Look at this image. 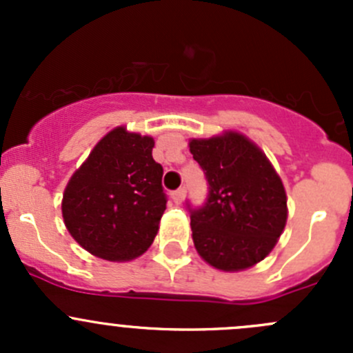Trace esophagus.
<instances>
[{
  "instance_id": "34e87169",
  "label": "esophagus",
  "mask_w": 353,
  "mask_h": 353,
  "mask_svg": "<svg viewBox=\"0 0 353 353\" xmlns=\"http://www.w3.org/2000/svg\"><path fill=\"white\" fill-rule=\"evenodd\" d=\"M184 196H186V188H179V190H176L172 193L174 203H177V205H181V203H183Z\"/></svg>"
}]
</instances>
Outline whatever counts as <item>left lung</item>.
I'll use <instances>...</instances> for the list:
<instances>
[{
  "mask_svg": "<svg viewBox=\"0 0 353 353\" xmlns=\"http://www.w3.org/2000/svg\"><path fill=\"white\" fill-rule=\"evenodd\" d=\"M190 152L208 183L191 213L194 248L208 265L239 272L265 259L287 222V194L266 155L244 134L227 131L191 140Z\"/></svg>",
  "mask_w": 353,
  "mask_h": 353,
  "instance_id": "8db88e82",
  "label": "left lung"
}]
</instances>
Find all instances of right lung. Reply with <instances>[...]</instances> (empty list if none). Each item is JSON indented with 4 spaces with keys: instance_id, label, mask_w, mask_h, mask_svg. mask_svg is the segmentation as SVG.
<instances>
[{
    "instance_id": "right-lung-1",
    "label": "right lung",
    "mask_w": 353,
    "mask_h": 353,
    "mask_svg": "<svg viewBox=\"0 0 353 353\" xmlns=\"http://www.w3.org/2000/svg\"><path fill=\"white\" fill-rule=\"evenodd\" d=\"M155 141L119 126L105 134L71 176L63 219L74 241L108 261H130L154 243L167 196Z\"/></svg>"
}]
</instances>
